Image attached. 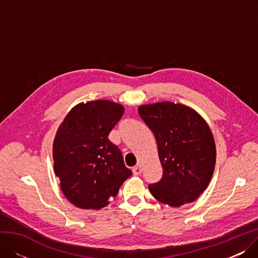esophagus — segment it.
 I'll return each mask as SVG.
<instances>
[{"label":"esophagus","instance_id":"34e87169","mask_svg":"<svg viewBox=\"0 0 258 258\" xmlns=\"http://www.w3.org/2000/svg\"><path fill=\"white\" fill-rule=\"evenodd\" d=\"M132 171H133V173L135 174V175H139L141 172H142V167H141V165H136V166H134L133 168H132Z\"/></svg>","mask_w":258,"mask_h":258}]
</instances>
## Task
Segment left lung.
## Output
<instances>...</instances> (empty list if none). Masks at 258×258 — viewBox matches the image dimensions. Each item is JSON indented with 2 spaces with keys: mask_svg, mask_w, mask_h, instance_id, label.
I'll list each match as a JSON object with an SVG mask.
<instances>
[{
  "mask_svg": "<svg viewBox=\"0 0 258 258\" xmlns=\"http://www.w3.org/2000/svg\"><path fill=\"white\" fill-rule=\"evenodd\" d=\"M138 113L156 138L163 174L148 186L153 197L171 207L196 201L207 188L216 148L205 119L182 103L143 104Z\"/></svg>",
  "mask_w": 258,
  "mask_h": 258,
  "instance_id": "8db88e82",
  "label": "left lung"
}]
</instances>
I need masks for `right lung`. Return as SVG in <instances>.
I'll list each match as a JSON object with an SVG mask.
<instances>
[{"instance_id": "obj_1", "label": "right lung", "mask_w": 258, "mask_h": 258, "mask_svg": "<svg viewBox=\"0 0 258 258\" xmlns=\"http://www.w3.org/2000/svg\"><path fill=\"white\" fill-rule=\"evenodd\" d=\"M124 113L110 100L76 104L60 123L53 141L54 172L67 200L81 209L110 204L132 175L108 134Z\"/></svg>"}]
</instances>
